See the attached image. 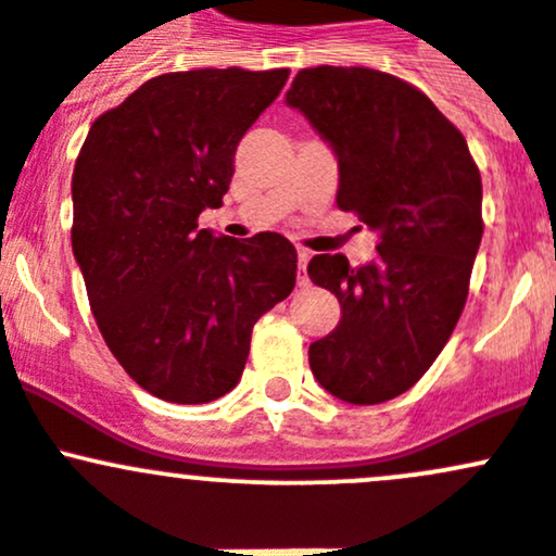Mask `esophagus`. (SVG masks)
Instances as JSON below:
<instances>
[{"label": "esophagus", "instance_id": "1", "mask_svg": "<svg viewBox=\"0 0 556 556\" xmlns=\"http://www.w3.org/2000/svg\"><path fill=\"white\" fill-rule=\"evenodd\" d=\"M306 263H309V252L299 250V285L309 282V277H306Z\"/></svg>", "mask_w": 556, "mask_h": 556}]
</instances>
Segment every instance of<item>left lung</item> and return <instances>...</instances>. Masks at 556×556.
I'll return each mask as SVG.
<instances>
[{
  "label": "left lung",
  "instance_id": "1",
  "mask_svg": "<svg viewBox=\"0 0 556 556\" xmlns=\"http://www.w3.org/2000/svg\"><path fill=\"white\" fill-rule=\"evenodd\" d=\"M285 102L339 161L336 204L377 231V255L350 266L314 255L309 277L341 319L309 346L314 379L355 406L397 397L450 341L479 252L481 177L465 137L422 91L363 66L301 70Z\"/></svg>",
  "mask_w": 556,
  "mask_h": 556
}]
</instances>
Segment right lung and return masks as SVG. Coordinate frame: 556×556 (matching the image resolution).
I'll use <instances>...</instances> for the list:
<instances>
[{
  "label": "right lung",
  "instance_id": "obj_1",
  "mask_svg": "<svg viewBox=\"0 0 556 556\" xmlns=\"http://www.w3.org/2000/svg\"><path fill=\"white\" fill-rule=\"evenodd\" d=\"M288 70H190L139 86L93 121L72 174V252L106 346L142 390L169 403L231 392L252 325L295 288L279 233L215 237L247 128Z\"/></svg>",
  "mask_w": 556,
  "mask_h": 556
}]
</instances>
